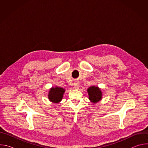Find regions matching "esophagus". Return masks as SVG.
I'll list each match as a JSON object with an SVG mask.
<instances>
[{
  "label": "esophagus",
  "mask_w": 148,
  "mask_h": 148,
  "mask_svg": "<svg viewBox=\"0 0 148 148\" xmlns=\"http://www.w3.org/2000/svg\"><path fill=\"white\" fill-rule=\"evenodd\" d=\"M79 82L78 81L75 82L74 86V88L76 89V90H78V89H79Z\"/></svg>",
  "instance_id": "1"
}]
</instances>
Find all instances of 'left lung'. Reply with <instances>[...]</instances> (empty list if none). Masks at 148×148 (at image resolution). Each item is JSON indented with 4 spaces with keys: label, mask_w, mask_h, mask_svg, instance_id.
I'll list each match as a JSON object with an SVG mask.
<instances>
[{
    "label": "left lung",
    "mask_w": 148,
    "mask_h": 148,
    "mask_svg": "<svg viewBox=\"0 0 148 148\" xmlns=\"http://www.w3.org/2000/svg\"><path fill=\"white\" fill-rule=\"evenodd\" d=\"M89 99L93 103H97L102 99V94L101 90L95 86H91L87 90Z\"/></svg>",
    "instance_id": "left-lung-1"
}]
</instances>
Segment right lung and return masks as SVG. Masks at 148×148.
Returning a JSON list of instances; mask_svg holds the SVG:
<instances>
[{"instance_id": "1", "label": "right lung", "mask_w": 148, "mask_h": 148, "mask_svg": "<svg viewBox=\"0 0 148 148\" xmlns=\"http://www.w3.org/2000/svg\"><path fill=\"white\" fill-rule=\"evenodd\" d=\"M65 90L61 87H52L49 92L48 98L53 103H59L62 99Z\"/></svg>"}]
</instances>
